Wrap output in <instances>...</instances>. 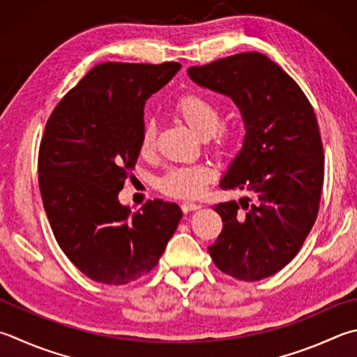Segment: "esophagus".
Segmentation results:
<instances>
[{"label": "esophagus", "instance_id": "1", "mask_svg": "<svg viewBox=\"0 0 357 357\" xmlns=\"http://www.w3.org/2000/svg\"><path fill=\"white\" fill-rule=\"evenodd\" d=\"M199 208H200V205L192 204V202H185V204H181V210H183V213L196 211V210H199Z\"/></svg>", "mask_w": 357, "mask_h": 357}]
</instances>
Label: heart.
Segmentation results:
<instances>
[{
  "label": "heart",
  "mask_w": 357,
  "mask_h": 357,
  "mask_svg": "<svg viewBox=\"0 0 357 357\" xmlns=\"http://www.w3.org/2000/svg\"><path fill=\"white\" fill-rule=\"evenodd\" d=\"M174 112L202 138H210L211 147L216 153H225L234 139L231 129L222 123L219 105L200 93H186L174 102ZM139 155L149 158L155 151V127L146 123L139 133ZM213 178V169L208 165L196 163L171 167L160 178V190L166 196L178 199L199 197Z\"/></svg>",
  "instance_id": "heart-1"
}]
</instances>
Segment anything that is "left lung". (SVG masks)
<instances>
[{
  "label": "left lung",
  "mask_w": 357,
  "mask_h": 357,
  "mask_svg": "<svg viewBox=\"0 0 357 357\" xmlns=\"http://www.w3.org/2000/svg\"><path fill=\"white\" fill-rule=\"evenodd\" d=\"M200 86L233 99L244 144L219 186L255 197L214 206L224 222L211 259L230 277H272L300 252L317 219L325 157L312 105L297 82L261 52H241L191 66Z\"/></svg>",
  "instance_id": "left-lung-1"
}]
</instances>
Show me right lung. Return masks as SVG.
<instances>
[{
    "label": "right lung",
    "mask_w": 357,
    "mask_h": 357,
    "mask_svg": "<svg viewBox=\"0 0 357 357\" xmlns=\"http://www.w3.org/2000/svg\"><path fill=\"white\" fill-rule=\"evenodd\" d=\"M180 68L96 65L46 123L38 151L46 216L63 253L98 283L121 286L149 273L183 216L171 202L147 200L132 213L118 200L139 155L146 100Z\"/></svg>",
    "instance_id": "add662e5"
}]
</instances>
